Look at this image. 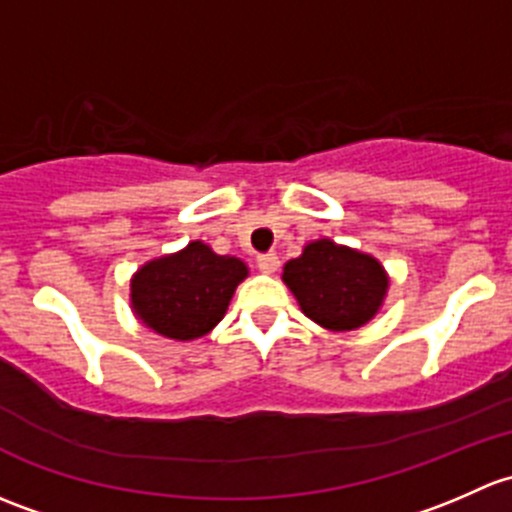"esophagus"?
Returning a JSON list of instances; mask_svg holds the SVG:
<instances>
[{
  "mask_svg": "<svg viewBox=\"0 0 512 512\" xmlns=\"http://www.w3.org/2000/svg\"><path fill=\"white\" fill-rule=\"evenodd\" d=\"M256 266L261 273H276L278 271V256L276 254L256 256Z\"/></svg>",
  "mask_w": 512,
  "mask_h": 512,
  "instance_id": "obj_1",
  "label": "esophagus"
}]
</instances>
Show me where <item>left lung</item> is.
Returning <instances> with one entry per match:
<instances>
[{
    "instance_id": "obj_1",
    "label": "left lung",
    "mask_w": 512,
    "mask_h": 512,
    "mask_svg": "<svg viewBox=\"0 0 512 512\" xmlns=\"http://www.w3.org/2000/svg\"><path fill=\"white\" fill-rule=\"evenodd\" d=\"M281 278L305 318L330 333H350L370 323L389 291V273L379 258L333 239L308 241L303 254L283 266Z\"/></svg>"
}]
</instances>
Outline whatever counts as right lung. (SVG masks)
Listing matches in <instances>:
<instances>
[{
	"label": "right lung",
	"mask_w": 512,
	"mask_h": 512,
	"mask_svg": "<svg viewBox=\"0 0 512 512\" xmlns=\"http://www.w3.org/2000/svg\"><path fill=\"white\" fill-rule=\"evenodd\" d=\"M249 266L219 256L204 241H189L175 254L150 258L130 278L133 315L155 335L192 342L212 333L229 310Z\"/></svg>",
	"instance_id": "right-lung-1"
}]
</instances>
